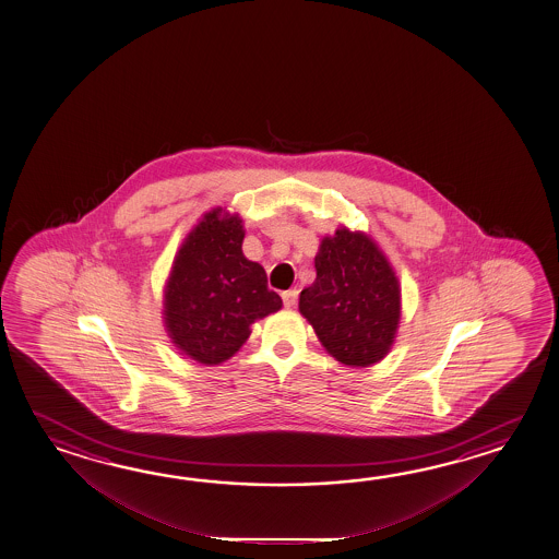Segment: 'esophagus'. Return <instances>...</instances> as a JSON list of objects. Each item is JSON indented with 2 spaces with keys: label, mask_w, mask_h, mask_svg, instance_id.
<instances>
[{
  "label": "esophagus",
  "mask_w": 559,
  "mask_h": 559,
  "mask_svg": "<svg viewBox=\"0 0 559 559\" xmlns=\"http://www.w3.org/2000/svg\"><path fill=\"white\" fill-rule=\"evenodd\" d=\"M284 297V306L285 308H296L297 304V289H287L282 294Z\"/></svg>",
  "instance_id": "obj_1"
}]
</instances>
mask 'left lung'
<instances>
[{"instance_id":"1","label":"left lung","mask_w":559,"mask_h":559,"mask_svg":"<svg viewBox=\"0 0 559 559\" xmlns=\"http://www.w3.org/2000/svg\"><path fill=\"white\" fill-rule=\"evenodd\" d=\"M316 282L299 294V313L323 349L349 368L390 354L402 320V285L366 231L340 226L320 241Z\"/></svg>"}]
</instances>
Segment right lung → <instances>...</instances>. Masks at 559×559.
I'll return each mask as SVG.
<instances>
[{"mask_svg": "<svg viewBox=\"0 0 559 559\" xmlns=\"http://www.w3.org/2000/svg\"><path fill=\"white\" fill-rule=\"evenodd\" d=\"M238 214H203L179 246L164 287V325L181 356L219 366L248 342L251 323L282 309L267 275L250 262Z\"/></svg>", "mask_w": 559, "mask_h": 559, "instance_id": "right-lung-1", "label": "right lung"}]
</instances>
